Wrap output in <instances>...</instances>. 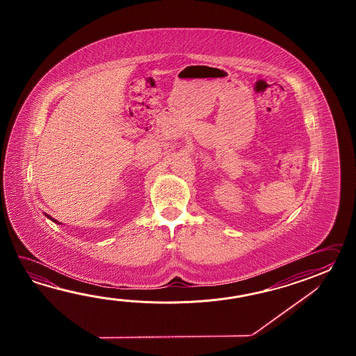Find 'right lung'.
Here are the masks:
<instances>
[{
	"label": "right lung",
	"mask_w": 356,
	"mask_h": 356,
	"mask_svg": "<svg viewBox=\"0 0 356 356\" xmlns=\"http://www.w3.org/2000/svg\"><path fill=\"white\" fill-rule=\"evenodd\" d=\"M46 216H47V218H48V219H51V220H52V221H54V222H57V224H60V222H58V221H57V220L54 219V218H51V216H49V215H47V213H46Z\"/></svg>",
	"instance_id": "right-lung-1"
}]
</instances>
